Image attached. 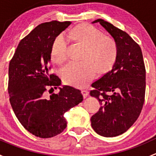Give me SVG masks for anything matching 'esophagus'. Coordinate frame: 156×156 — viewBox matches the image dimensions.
<instances>
[{
	"mask_svg": "<svg viewBox=\"0 0 156 156\" xmlns=\"http://www.w3.org/2000/svg\"><path fill=\"white\" fill-rule=\"evenodd\" d=\"M81 92H82L83 96H84V98H86V97L88 96V94H89V92H88L87 90H81Z\"/></svg>",
	"mask_w": 156,
	"mask_h": 156,
	"instance_id": "esophagus-1",
	"label": "esophagus"
}]
</instances>
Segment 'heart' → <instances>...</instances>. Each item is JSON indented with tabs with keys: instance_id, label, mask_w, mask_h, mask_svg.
<instances>
[{
	"instance_id": "1",
	"label": "heart",
	"mask_w": 156,
	"mask_h": 156,
	"mask_svg": "<svg viewBox=\"0 0 156 156\" xmlns=\"http://www.w3.org/2000/svg\"><path fill=\"white\" fill-rule=\"evenodd\" d=\"M66 37L72 43L83 48L81 62L69 64L63 69L62 77L66 84L84 87L95 76L108 73L115 64L119 55L117 42L111 36L87 23H81L69 30ZM50 56L53 62L62 65L67 61L66 44L62 37L54 41Z\"/></svg>"
}]
</instances>
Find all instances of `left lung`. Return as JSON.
Segmentation results:
<instances>
[{"instance_id": "left-lung-1", "label": "left lung", "mask_w": 156, "mask_h": 156, "mask_svg": "<svg viewBox=\"0 0 156 156\" xmlns=\"http://www.w3.org/2000/svg\"><path fill=\"white\" fill-rule=\"evenodd\" d=\"M116 41L119 55L115 64L91 86L90 94L99 100L100 109L90 119L96 133L106 137L127 131L139 117L145 100L146 69L140 47L125 31L98 19Z\"/></svg>"}]
</instances>
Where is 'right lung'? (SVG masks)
I'll return each mask as SVG.
<instances>
[{
	"instance_id": "1",
	"label": "right lung",
	"mask_w": 156,
	"mask_h": 156,
	"mask_svg": "<svg viewBox=\"0 0 156 156\" xmlns=\"http://www.w3.org/2000/svg\"><path fill=\"white\" fill-rule=\"evenodd\" d=\"M71 23L51 21L37 26L22 39L9 65L12 110L22 125L41 138L62 133L67 125L65 112L83 100L81 90L71 86L59 87L57 94L51 92L61 84L59 77L49 73L51 47Z\"/></svg>"
}]
</instances>
